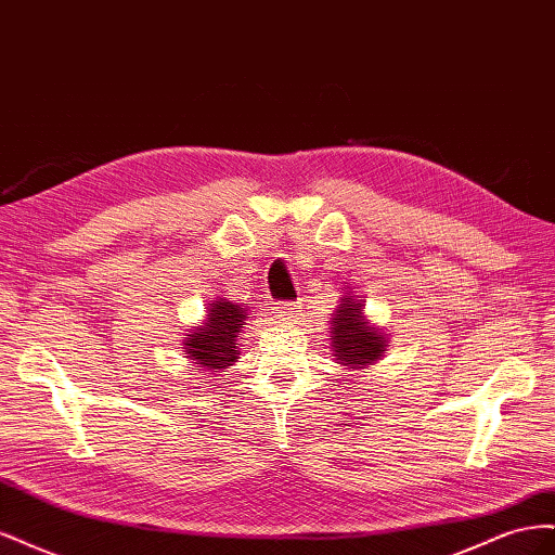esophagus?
I'll return each mask as SVG.
<instances>
[{
	"instance_id": "esophagus-1",
	"label": "esophagus",
	"mask_w": 555,
	"mask_h": 555,
	"mask_svg": "<svg viewBox=\"0 0 555 555\" xmlns=\"http://www.w3.org/2000/svg\"><path fill=\"white\" fill-rule=\"evenodd\" d=\"M273 310H275V317H280L282 322H289V319L298 312V306H294V304H278Z\"/></svg>"
}]
</instances>
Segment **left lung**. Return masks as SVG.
<instances>
[{"label": "left lung", "instance_id": "obj_1", "mask_svg": "<svg viewBox=\"0 0 555 555\" xmlns=\"http://www.w3.org/2000/svg\"><path fill=\"white\" fill-rule=\"evenodd\" d=\"M331 349L343 365L363 371L386 354V333L373 326L363 314V304L354 296H343L331 322Z\"/></svg>", "mask_w": 555, "mask_h": 555}]
</instances>
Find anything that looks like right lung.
<instances>
[{"label":"right lung","mask_w":555,"mask_h":555,"mask_svg":"<svg viewBox=\"0 0 555 555\" xmlns=\"http://www.w3.org/2000/svg\"><path fill=\"white\" fill-rule=\"evenodd\" d=\"M247 308L231 304L227 298H217L208 306L206 322L190 331L182 349L188 359L196 365V371L224 373V367L238 359V340L245 328Z\"/></svg>","instance_id":"add662e5"}]
</instances>
